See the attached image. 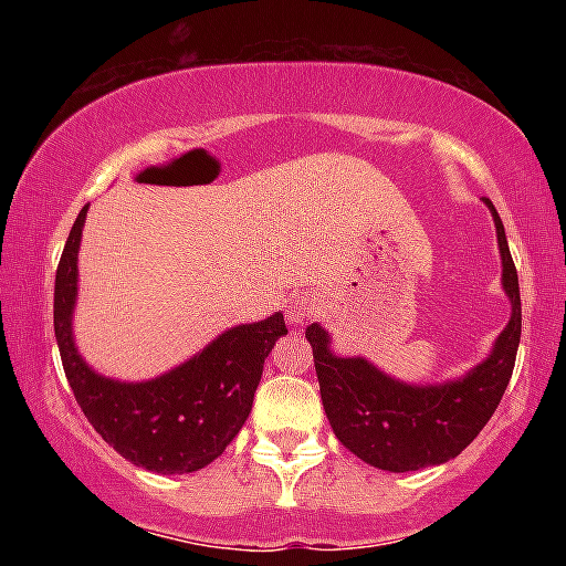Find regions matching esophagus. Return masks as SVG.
<instances>
[{
	"instance_id": "1",
	"label": "esophagus",
	"mask_w": 566,
	"mask_h": 566,
	"mask_svg": "<svg viewBox=\"0 0 566 566\" xmlns=\"http://www.w3.org/2000/svg\"><path fill=\"white\" fill-rule=\"evenodd\" d=\"M314 314V305H311L305 297H297V301H292L287 305V322L290 327H297V324H303L308 316Z\"/></svg>"
}]
</instances>
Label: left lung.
<instances>
[{"instance_id":"obj_1","label":"left lung","mask_w":566,"mask_h":566,"mask_svg":"<svg viewBox=\"0 0 566 566\" xmlns=\"http://www.w3.org/2000/svg\"><path fill=\"white\" fill-rule=\"evenodd\" d=\"M500 250V284L511 303L509 324L479 365L444 382H407L367 356H340L322 324H308L322 405L340 444L380 471H420L458 458L490 423L509 388L522 340V297L503 220L490 199Z\"/></svg>"}]
</instances>
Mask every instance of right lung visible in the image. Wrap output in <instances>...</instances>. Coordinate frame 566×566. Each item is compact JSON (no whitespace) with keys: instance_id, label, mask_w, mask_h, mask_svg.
Wrapping results in <instances>:
<instances>
[{"instance_id":"add662e5","label":"right lung","mask_w":566,"mask_h":566,"mask_svg":"<svg viewBox=\"0 0 566 566\" xmlns=\"http://www.w3.org/2000/svg\"><path fill=\"white\" fill-rule=\"evenodd\" d=\"M87 210L90 205L82 207L55 274V340L71 391L103 441L133 465L165 476L205 469L242 431L265 356L287 335L282 311L261 322L233 324L157 378H106L84 361L74 337Z\"/></svg>"}]
</instances>
